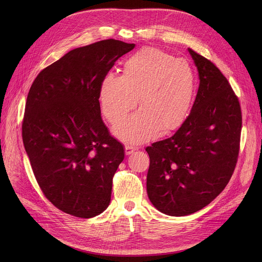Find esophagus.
Here are the masks:
<instances>
[{
  "instance_id": "1",
  "label": "esophagus",
  "mask_w": 262,
  "mask_h": 262,
  "mask_svg": "<svg viewBox=\"0 0 262 262\" xmlns=\"http://www.w3.org/2000/svg\"><path fill=\"white\" fill-rule=\"evenodd\" d=\"M135 150H137L136 146H132V145H125V154L126 155H130L133 154Z\"/></svg>"
}]
</instances>
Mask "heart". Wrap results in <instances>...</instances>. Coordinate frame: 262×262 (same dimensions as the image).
<instances>
[{
	"label": "heart",
	"instance_id": "b5f03b06",
	"mask_svg": "<svg viewBox=\"0 0 262 262\" xmlns=\"http://www.w3.org/2000/svg\"><path fill=\"white\" fill-rule=\"evenodd\" d=\"M196 78L184 59L155 48L136 52L123 63L122 75L106 74L100 84L102 113L113 124L121 122L138 101L141 107L115 127L129 143L152 138L157 130L180 127L193 103Z\"/></svg>",
	"mask_w": 262,
	"mask_h": 262
}]
</instances>
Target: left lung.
I'll return each instance as SVG.
<instances>
[{
	"mask_svg": "<svg viewBox=\"0 0 262 262\" xmlns=\"http://www.w3.org/2000/svg\"><path fill=\"white\" fill-rule=\"evenodd\" d=\"M200 77L191 113L173 136L145 150L148 199L160 212L183 216L211 203L235 170L242 126L241 108L222 72L188 49Z\"/></svg>",
	"mask_w": 262,
	"mask_h": 262,
	"instance_id": "8db88e82",
	"label": "left lung"
}]
</instances>
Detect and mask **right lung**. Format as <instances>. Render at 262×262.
<instances>
[{
	"mask_svg": "<svg viewBox=\"0 0 262 262\" xmlns=\"http://www.w3.org/2000/svg\"><path fill=\"white\" fill-rule=\"evenodd\" d=\"M134 43L107 39L74 49L35 78L22 139L39 187L61 211L93 217L110 203L124 147L101 117L102 78Z\"/></svg>",
	"mask_w": 262,
	"mask_h": 262,
	"instance_id": "add662e5",
	"label": "right lung"
}]
</instances>
